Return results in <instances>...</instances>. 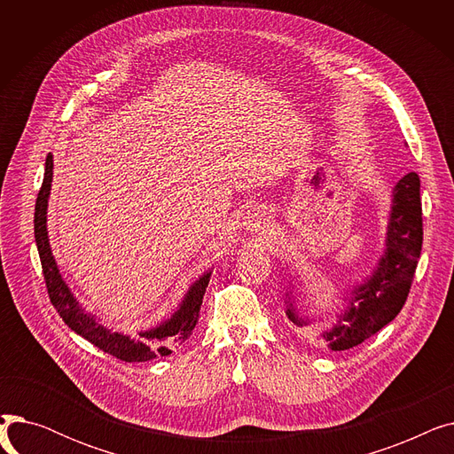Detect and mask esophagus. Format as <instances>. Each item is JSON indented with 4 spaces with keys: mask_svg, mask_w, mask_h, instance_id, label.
Masks as SVG:
<instances>
[{
    "mask_svg": "<svg viewBox=\"0 0 454 454\" xmlns=\"http://www.w3.org/2000/svg\"><path fill=\"white\" fill-rule=\"evenodd\" d=\"M247 226L250 230H257V228H263L265 226V215L261 211H252L248 217H247Z\"/></svg>",
    "mask_w": 454,
    "mask_h": 454,
    "instance_id": "esophagus-1",
    "label": "esophagus"
}]
</instances>
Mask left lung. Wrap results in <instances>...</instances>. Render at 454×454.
I'll use <instances>...</instances> for the list:
<instances>
[{
	"label": "left lung",
	"mask_w": 454,
	"mask_h": 454,
	"mask_svg": "<svg viewBox=\"0 0 454 454\" xmlns=\"http://www.w3.org/2000/svg\"><path fill=\"white\" fill-rule=\"evenodd\" d=\"M423 243L419 176L404 175L392 189L385 250L372 272L342 294V309L335 322L317 337L331 351H344L363 344L377 331L390 324L409 296ZM296 281L291 278L285 289V315L296 327H309L324 320V313L309 315L296 294Z\"/></svg>",
	"instance_id": "1"
}]
</instances>
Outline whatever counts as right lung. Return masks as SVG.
I'll use <instances>...</instances> for the list:
<instances>
[{
	"mask_svg": "<svg viewBox=\"0 0 454 454\" xmlns=\"http://www.w3.org/2000/svg\"><path fill=\"white\" fill-rule=\"evenodd\" d=\"M51 182L53 156L47 154L43 182L35 207V241L42 261L47 293H50L51 303L55 305L60 318L67 324V327H71V331H75L77 335L93 346H98L105 353H110L119 361L147 363L158 359V356L171 355L175 346L184 344L191 337V333H193L199 322L200 305L211 278V269L189 285L182 301L169 318L161 320L153 327L136 329L134 333L108 329L98 322V317L93 313H88L77 296L71 293L57 265V259L50 245V233H47V202H50L51 195Z\"/></svg>",
	"mask_w": 454,
	"mask_h": 454,
	"instance_id": "obj_1",
	"label": "right lung"
}]
</instances>
